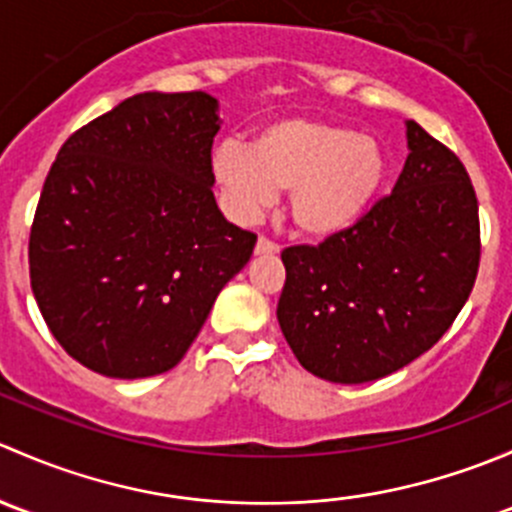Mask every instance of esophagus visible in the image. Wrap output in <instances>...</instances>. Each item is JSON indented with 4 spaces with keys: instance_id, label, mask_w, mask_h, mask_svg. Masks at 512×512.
Wrapping results in <instances>:
<instances>
[{
    "instance_id": "esophagus-1",
    "label": "esophagus",
    "mask_w": 512,
    "mask_h": 512,
    "mask_svg": "<svg viewBox=\"0 0 512 512\" xmlns=\"http://www.w3.org/2000/svg\"><path fill=\"white\" fill-rule=\"evenodd\" d=\"M255 252H257V255H277V252H280V245H277L275 240H270V237L262 235L260 240H257Z\"/></svg>"
}]
</instances>
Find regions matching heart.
I'll return each instance as SVG.
<instances>
[{
	"label": "heart",
	"instance_id": "obj_1",
	"mask_svg": "<svg viewBox=\"0 0 512 512\" xmlns=\"http://www.w3.org/2000/svg\"><path fill=\"white\" fill-rule=\"evenodd\" d=\"M213 168L240 213L267 205L275 190H289L294 225L327 237L366 213L384 178V156L369 133L319 118H282L260 128L250 151L220 146Z\"/></svg>",
	"mask_w": 512,
	"mask_h": 512
}]
</instances>
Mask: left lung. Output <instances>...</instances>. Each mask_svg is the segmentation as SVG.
Here are the masks:
<instances>
[{
    "label": "left lung",
    "instance_id": "left-lung-1",
    "mask_svg": "<svg viewBox=\"0 0 512 512\" xmlns=\"http://www.w3.org/2000/svg\"><path fill=\"white\" fill-rule=\"evenodd\" d=\"M394 190L347 230L282 252L277 319L299 364L334 384L384 379L456 322L480 265L478 198L466 165L406 123Z\"/></svg>",
    "mask_w": 512,
    "mask_h": 512
}]
</instances>
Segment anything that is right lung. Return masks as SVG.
<instances>
[{"instance_id": "add662e5", "label": "right lung", "mask_w": 512, "mask_h": 512, "mask_svg": "<svg viewBox=\"0 0 512 512\" xmlns=\"http://www.w3.org/2000/svg\"><path fill=\"white\" fill-rule=\"evenodd\" d=\"M218 101L136 94L71 133L29 232V280L46 327L111 379L173 369L257 235L213 195Z\"/></svg>"}]
</instances>
